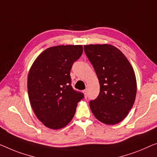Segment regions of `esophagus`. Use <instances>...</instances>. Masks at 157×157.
Masks as SVG:
<instances>
[{
    "label": "esophagus",
    "mask_w": 157,
    "mask_h": 157,
    "mask_svg": "<svg viewBox=\"0 0 157 157\" xmlns=\"http://www.w3.org/2000/svg\"><path fill=\"white\" fill-rule=\"evenodd\" d=\"M82 93H83V94L85 95V97L86 98V95H87V91H86V90H83L82 91Z\"/></svg>",
    "instance_id": "esophagus-1"
}]
</instances>
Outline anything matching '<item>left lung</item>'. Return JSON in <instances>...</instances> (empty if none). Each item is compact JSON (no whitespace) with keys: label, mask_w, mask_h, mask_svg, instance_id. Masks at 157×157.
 Instances as JSON below:
<instances>
[{"label":"left lung","mask_w":157,"mask_h":157,"mask_svg":"<svg viewBox=\"0 0 157 157\" xmlns=\"http://www.w3.org/2000/svg\"><path fill=\"white\" fill-rule=\"evenodd\" d=\"M100 85L98 97L90 101L95 118L106 125H115L128 116L137 93L136 77L125 55L111 44L84 46Z\"/></svg>","instance_id":"obj_1"}]
</instances>
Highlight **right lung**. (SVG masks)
Segmentation results:
<instances>
[{
  "mask_svg": "<svg viewBox=\"0 0 157 157\" xmlns=\"http://www.w3.org/2000/svg\"><path fill=\"white\" fill-rule=\"evenodd\" d=\"M82 45H60L41 52L30 67L27 91L36 118L46 127L58 130L74 117L83 94L72 87L70 72L80 57Z\"/></svg>",
  "mask_w": 157,
  "mask_h": 157,
  "instance_id": "right-lung-1",
  "label": "right lung"
}]
</instances>
